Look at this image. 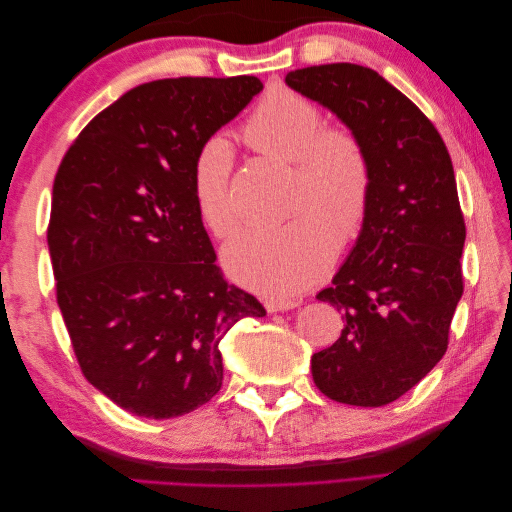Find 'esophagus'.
Returning <instances> with one entry per match:
<instances>
[{"instance_id": "obj_1", "label": "esophagus", "mask_w": 512, "mask_h": 512, "mask_svg": "<svg viewBox=\"0 0 512 512\" xmlns=\"http://www.w3.org/2000/svg\"><path fill=\"white\" fill-rule=\"evenodd\" d=\"M265 307H267V312H288V309H294V307H299V301H294V299H269L267 303H265Z\"/></svg>"}]
</instances>
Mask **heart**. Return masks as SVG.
I'll return each mask as SVG.
<instances>
[{
    "label": "heart",
    "mask_w": 512,
    "mask_h": 512,
    "mask_svg": "<svg viewBox=\"0 0 512 512\" xmlns=\"http://www.w3.org/2000/svg\"><path fill=\"white\" fill-rule=\"evenodd\" d=\"M254 149L292 162L297 213L277 226L247 228L224 247L232 280L269 297H292L331 267L337 243L359 235L374 188L369 151L346 126H324L320 108L290 87H271L243 128ZM232 149L215 134L198 147L192 196L198 218L215 237L239 226L230 194Z\"/></svg>",
    "instance_id": "obj_1"
}]
</instances>
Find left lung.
Listing matches in <instances>:
<instances>
[{
	"label": "left lung",
	"instance_id": "8db88e82",
	"mask_svg": "<svg viewBox=\"0 0 512 512\" xmlns=\"http://www.w3.org/2000/svg\"><path fill=\"white\" fill-rule=\"evenodd\" d=\"M286 85L359 134L374 170L359 239L316 297L342 309L344 329L312 356V376L339 404L386 406L438 365L463 294L453 162L421 108L376 70L309 66L288 72Z\"/></svg>",
	"mask_w": 512,
	"mask_h": 512
}]
</instances>
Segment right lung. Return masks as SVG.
<instances>
[{"mask_svg": "<svg viewBox=\"0 0 512 512\" xmlns=\"http://www.w3.org/2000/svg\"><path fill=\"white\" fill-rule=\"evenodd\" d=\"M260 91L256 76L138 85L59 164L46 230L57 305L83 376L132 414L207 404L222 337L267 314L224 280L192 196L198 147Z\"/></svg>", "mask_w": 512, "mask_h": 512, "instance_id": "1", "label": "right lung"}]
</instances>
